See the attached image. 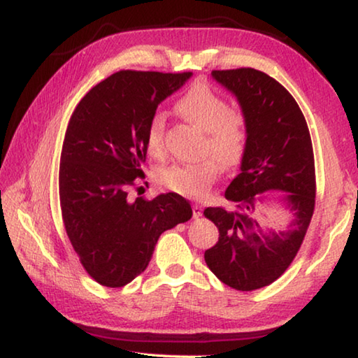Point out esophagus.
Returning <instances> with one entry per match:
<instances>
[{
  "label": "esophagus",
  "mask_w": 358,
  "mask_h": 358,
  "mask_svg": "<svg viewBox=\"0 0 358 358\" xmlns=\"http://www.w3.org/2000/svg\"><path fill=\"white\" fill-rule=\"evenodd\" d=\"M192 215H194V217L202 216V205L201 203H194L192 205Z\"/></svg>",
  "instance_id": "esophagus-1"
}]
</instances>
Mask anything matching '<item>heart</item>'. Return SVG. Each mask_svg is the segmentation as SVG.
Wrapping results in <instances>:
<instances>
[{
    "mask_svg": "<svg viewBox=\"0 0 358 358\" xmlns=\"http://www.w3.org/2000/svg\"><path fill=\"white\" fill-rule=\"evenodd\" d=\"M177 110L207 132L203 156L199 164H172L157 173L159 183L177 194L192 199L203 197L215 183L222 167L237 166L246 148V120L243 113L229 108L227 101L205 85H194L177 102ZM166 115L155 112L147 126L148 151L153 156L164 153Z\"/></svg>",
    "mask_w": 358,
    "mask_h": 358,
    "instance_id": "heart-1",
    "label": "heart"
}]
</instances>
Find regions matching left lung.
I'll list each match as a JSON object with an SVG mask.
<instances>
[{"instance_id":"8db88e82","label":"left lung","mask_w":358,"mask_h":358,"mask_svg":"<svg viewBox=\"0 0 358 358\" xmlns=\"http://www.w3.org/2000/svg\"><path fill=\"white\" fill-rule=\"evenodd\" d=\"M211 76L237 98L248 136L240 173L224 194L234 207L203 211L220 230L205 262L217 280L245 292L276 281L300 250L316 203L313 143L299 104L273 77L252 68ZM270 190L291 213L288 229L278 233L265 231L257 216L258 194Z\"/></svg>"}]
</instances>
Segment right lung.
<instances>
[{
  "instance_id": "1",
  "label": "right lung",
  "mask_w": 358,
  "mask_h": 358,
  "mask_svg": "<svg viewBox=\"0 0 358 358\" xmlns=\"http://www.w3.org/2000/svg\"><path fill=\"white\" fill-rule=\"evenodd\" d=\"M192 72L120 71L78 102L59 162V205L66 234L87 273L106 287H123L145 271L162 232L191 220L177 192L128 201L143 177L147 126L167 96Z\"/></svg>"
}]
</instances>
